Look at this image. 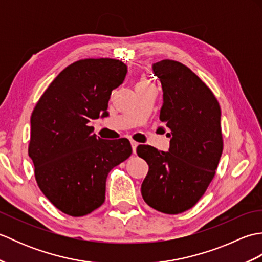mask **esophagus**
<instances>
[{
  "label": "esophagus",
  "instance_id": "1",
  "mask_svg": "<svg viewBox=\"0 0 262 262\" xmlns=\"http://www.w3.org/2000/svg\"><path fill=\"white\" fill-rule=\"evenodd\" d=\"M130 144H132V147H133V153H136V147L140 145V144H138L137 142H135V141H130Z\"/></svg>",
  "mask_w": 262,
  "mask_h": 262
}]
</instances>
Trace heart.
<instances>
[{"label": "heart", "instance_id": "1", "mask_svg": "<svg viewBox=\"0 0 262 262\" xmlns=\"http://www.w3.org/2000/svg\"><path fill=\"white\" fill-rule=\"evenodd\" d=\"M143 82H146V81H143Z\"/></svg>", "mask_w": 262, "mask_h": 262}]
</instances>
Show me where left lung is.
<instances>
[{"instance_id": "left-lung-1", "label": "left lung", "mask_w": 262, "mask_h": 262, "mask_svg": "<svg viewBox=\"0 0 262 262\" xmlns=\"http://www.w3.org/2000/svg\"><path fill=\"white\" fill-rule=\"evenodd\" d=\"M163 90L160 120L170 128L169 152L140 145L148 164L142 183L144 202L164 214L193 207L213 180L223 152L221 108L210 89L186 65L171 59L154 63Z\"/></svg>"}]
</instances>
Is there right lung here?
Returning a JSON list of instances; mask_svg holds the SVG:
<instances>
[{
    "mask_svg": "<svg viewBox=\"0 0 262 262\" xmlns=\"http://www.w3.org/2000/svg\"><path fill=\"white\" fill-rule=\"evenodd\" d=\"M127 66L113 58H86L69 65L39 99L31 115L28 153L42 193L63 213L80 217L105 198L110 170L130 157L127 138L101 140L91 119L108 116L111 91Z\"/></svg>",
    "mask_w": 262,
    "mask_h": 262,
    "instance_id": "right-lung-1",
    "label": "right lung"
}]
</instances>
